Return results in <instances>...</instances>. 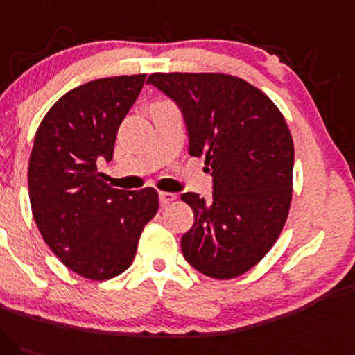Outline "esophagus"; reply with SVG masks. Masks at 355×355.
<instances>
[{
	"label": "esophagus",
	"mask_w": 355,
	"mask_h": 355,
	"mask_svg": "<svg viewBox=\"0 0 355 355\" xmlns=\"http://www.w3.org/2000/svg\"><path fill=\"white\" fill-rule=\"evenodd\" d=\"M174 199H176V194L164 193V191H161V193H159V201H161L162 206H167L169 202H173Z\"/></svg>",
	"instance_id": "obj_1"
}]
</instances>
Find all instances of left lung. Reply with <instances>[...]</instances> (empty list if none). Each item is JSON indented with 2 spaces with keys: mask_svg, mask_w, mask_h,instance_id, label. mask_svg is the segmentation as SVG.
I'll use <instances>...</instances> for the list:
<instances>
[{
  "mask_svg": "<svg viewBox=\"0 0 355 355\" xmlns=\"http://www.w3.org/2000/svg\"><path fill=\"white\" fill-rule=\"evenodd\" d=\"M184 115L189 154L205 156L213 198L181 199L194 225L182 254L218 280L253 268L280 236L292 202L293 141L278 107L257 87L226 73H153L147 78Z\"/></svg>",
  "mask_w": 355,
  "mask_h": 355,
  "instance_id": "obj_1",
  "label": "left lung"
}]
</instances>
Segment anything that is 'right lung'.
Returning <instances> with one entry per match:
<instances>
[{
	"instance_id": "add662e5",
	"label": "right lung",
	"mask_w": 355,
	"mask_h": 355,
	"mask_svg": "<svg viewBox=\"0 0 355 355\" xmlns=\"http://www.w3.org/2000/svg\"><path fill=\"white\" fill-rule=\"evenodd\" d=\"M146 75L92 80L67 92L43 117L28 164L30 205L43 240L71 272L109 280L132 263L157 191H124L98 173Z\"/></svg>"
}]
</instances>
